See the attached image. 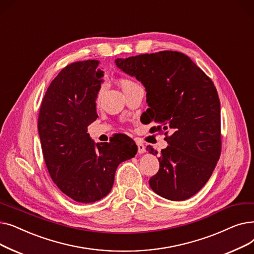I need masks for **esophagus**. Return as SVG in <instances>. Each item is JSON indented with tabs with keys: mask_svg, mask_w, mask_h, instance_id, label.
<instances>
[{
	"mask_svg": "<svg viewBox=\"0 0 254 254\" xmlns=\"http://www.w3.org/2000/svg\"><path fill=\"white\" fill-rule=\"evenodd\" d=\"M136 144H137V148H138V153L139 154H143L144 152H146V146L140 141H136Z\"/></svg>",
	"mask_w": 254,
	"mask_h": 254,
	"instance_id": "34e87169",
	"label": "esophagus"
}]
</instances>
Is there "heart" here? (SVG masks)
I'll return each instance as SVG.
<instances>
[{
    "label": "heart",
    "instance_id": "heart-1",
    "mask_svg": "<svg viewBox=\"0 0 254 254\" xmlns=\"http://www.w3.org/2000/svg\"><path fill=\"white\" fill-rule=\"evenodd\" d=\"M132 84H134V82L129 80V79H121V80H120V86H121V88H122V90H124V89H126V88L132 86ZM100 95H101V91L98 93L97 101H98L99 98H100Z\"/></svg>",
    "mask_w": 254,
    "mask_h": 254
}]
</instances>
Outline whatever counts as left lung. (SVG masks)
I'll return each instance as SVG.
<instances>
[{"mask_svg": "<svg viewBox=\"0 0 254 254\" xmlns=\"http://www.w3.org/2000/svg\"><path fill=\"white\" fill-rule=\"evenodd\" d=\"M115 63L146 88V115L157 124L154 131L171 133L150 187L170 200L190 198L208 182L221 152L220 101L213 81L178 52L117 59Z\"/></svg>", "mask_w": 254, "mask_h": 254, "instance_id": "left-lung-1", "label": "left lung"}]
</instances>
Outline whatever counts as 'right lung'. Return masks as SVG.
<instances>
[{
	"mask_svg": "<svg viewBox=\"0 0 254 254\" xmlns=\"http://www.w3.org/2000/svg\"><path fill=\"white\" fill-rule=\"evenodd\" d=\"M98 65L96 60H88L62 69L48 87L38 117L50 176L64 194L82 203L106 196L119 164L137 153L135 142L127 135L95 143L87 133L98 118L96 98L103 81Z\"/></svg>",
	"mask_w": 254,
	"mask_h": 254,
	"instance_id": "right-lung-1",
	"label": "right lung"
}]
</instances>
